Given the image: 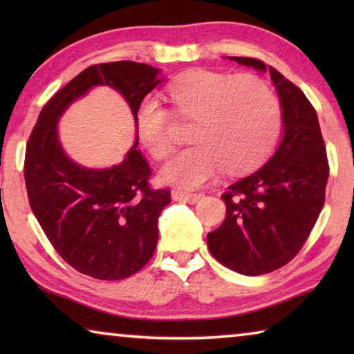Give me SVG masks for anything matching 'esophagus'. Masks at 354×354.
<instances>
[{
  "label": "esophagus",
  "mask_w": 354,
  "mask_h": 354,
  "mask_svg": "<svg viewBox=\"0 0 354 354\" xmlns=\"http://www.w3.org/2000/svg\"><path fill=\"white\" fill-rule=\"evenodd\" d=\"M203 196H205L203 194H189V192H184V190H173L171 192L173 200L189 203V205H195V203L201 201Z\"/></svg>",
  "instance_id": "1"
}]
</instances>
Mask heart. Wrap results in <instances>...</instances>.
<instances>
[{
  "label": "heart",
  "mask_w": 354,
  "mask_h": 354,
  "mask_svg": "<svg viewBox=\"0 0 354 354\" xmlns=\"http://www.w3.org/2000/svg\"><path fill=\"white\" fill-rule=\"evenodd\" d=\"M173 109L194 118L190 147L178 151L159 171L160 181L195 189L225 169L248 171L259 165L281 133V107L266 82L253 75L194 70L167 88ZM136 128L143 147L156 159L169 154V112L156 98L142 101Z\"/></svg>",
  "instance_id": "heart-1"
}]
</instances>
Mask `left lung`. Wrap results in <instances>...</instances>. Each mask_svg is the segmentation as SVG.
I'll return each mask as SVG.
<instances>
[{"mask_svg": "<svg viewBox=\"0 0 354 354\" xmlns=\"http://www.w3.org/2000/svg\"><path fill=\"white\" fill-rule=\"evenodd\" d=\"M226 59L261 73L270 71L283 118L277 151L227 187L221 196L225 221L207 234V247L220 263L257 277L292 261L313 231L325 203L326 148L317 112L295 84L257 59Z\"/></svg>", "mask_w": 354, "mask_h": 354, "instance_id": "obj_1", "label": "left lung"}]
</instances>
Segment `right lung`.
<instances>
[{
  "label": "right lung",
  "mask_w": 354,
  "mask_h": 354,
  "mask_svg": "<svg viewBox=\"0 0 354 354\" xmlns=\"http://www.w3.org/2000/svg\"><path fill=\"white\" fill-rule=\"evenodd\" d=\"M164 80L147 64L92 65L44 106L28 140L25 183L35 218L62 259L92 278H128L151 259L170 192L148 187L151 170L137 149V134L122 162L92 169L64 151L59 120L76 100L106 86L124 98L136 123L143 98Z\"/></svg>",
  "instance_id": "1"
}]
</instances>
